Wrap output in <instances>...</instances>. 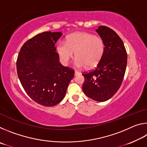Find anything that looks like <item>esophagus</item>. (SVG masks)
<instances>
[{
  "instance_id": "1",
  "label": "esophagus",
  "mask_w": 147,
  "mask_h": 147,
  "mask_svg": "<svg viewBox=\"0 0 147 147\" xmlns=\"http://www.w3.org/2000/svg\"><path fill=\"white\" fill-rule=\"evenodd\" d=\"M81 74L80 72H79V71H74V75H75V76L79 75V74Z\"/></svg>"
}]
</instances>
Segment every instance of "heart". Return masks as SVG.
<instances>
[{"mask_svg":"<svg viewBox=\"0 0 147 147\" xmlns=\"http://www.w3.org/2000/svg\"><path fill=\"white\" fill-rule=\"evenodd\" d=\"M104 48V42L100 37L88 32H78L69 35L66 43H59L57 51L65 63H68L76 54V67L93 68L101 60Z\"/></svg>","mask_w":147,"mask_h":147,"instance_id":"b5f03b06","label":"heart"}]
</instances>
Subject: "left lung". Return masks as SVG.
I'll return each instance as SVG.
<instances>
[{"instance_id":"obj_1","label":"left lung","mask_w":147,"mask_h":147,"mask_svg":"<svg viewBox=\"0 0 147 147\" xmlns=\"http://www.w3.org/2000/svg\"><path fill=\"white\" fill-rule=\"evenodd\" d=\"M96 32L104 42V53L94 70L82 74L85 78L82 89L90 98L104 102L112 97L121 86L127 53L122 39L112 29L100 26Z\"/></svg>"}]
</instances>
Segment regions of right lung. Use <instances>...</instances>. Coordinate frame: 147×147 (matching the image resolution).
<instances>
[{"instance_id": "right-lung-1", "label": "right lung", "mask_w": 147, "mask_h": 147, "mask_svg": "<svg viewBox=\"0 0 147 147\" xmlns=\"http://www.w3.org/2000/svg\"><path fill=\"white\" fill-rule=\"evenodd\" d=\"M61 32H44L21 47L17 59V75L27 94L42 106L63 100L74 71L59 63L55 44Z\"/></svg>"}]
</instances>
